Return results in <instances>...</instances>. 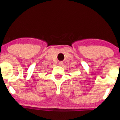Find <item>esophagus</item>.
<instances>
[{
  "mask_svg": "<svg viewBox=\"0 0 120 120\" xmlns=\"http://www.w3.org/2000/svg\"><path fill=\"white\" fill-rule=\"evenodd\" d=\"M59 65L60 66H63V63L62 62V61H60V62L59 63Z\"/></svg>",
  "mask_w": 120,
  "mask_h": 120,
  "instance_id": "obj_1",
  "label": "esophagus"
}]
</instances>
